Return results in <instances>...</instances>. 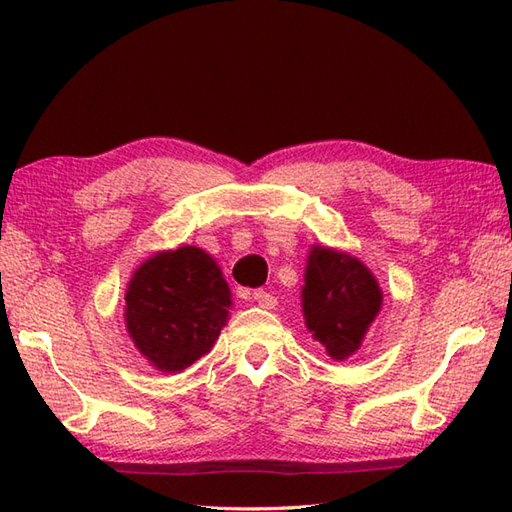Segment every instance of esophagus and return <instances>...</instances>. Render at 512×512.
<instances>
[{
	"label": "esophagus",
	"mask_w": 512,
	"mask_h": 512,
	"mask_svg": "<svg viewBox=\"0 0 512 512\" xmlns=\"http://www.w3.org/2000/svg\"><path fill=\"white\" fill-rule=\"evenodd\" d=\"M253 299L259 303V306L266 308V310L277 306V297H273V295H270V292H266V290H255V292H253Z\"/></svg>",
	"instance_id": "34e87169"
}]
</instances>
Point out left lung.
I'll use <instances>...</instances> for the list:
<instances>
[{
    "label": "left lung",
    "mask_w": 512,
    "mask_h": 512,
    "mask_svg": "<svg viewBox=\"0 0 512 512\" xmlns=\"http://www.w3.org/2000/svg\"><path fill=\"white\" fill-rule=\"evenodd\" d=\"M301 310L314 341L334 361H345L363 345L369 325L383 308V290L361 259L314 244L308 250Z\"/></svg>",
    "instance_id": "8db88e82"
}]
</instances>
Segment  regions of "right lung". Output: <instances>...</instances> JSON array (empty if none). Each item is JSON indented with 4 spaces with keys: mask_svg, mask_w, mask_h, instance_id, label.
<instances>
[{
    "mask_svg": "<svg viewBox=\"0 0 512 512\" xmlns=\"http://www.w3.org/2000/svg\"><path fill=\"white\" fill-rule=\"evenodd\" d=\"M231 306V288L206 250H160L129 279L125 328L151 367L178 374L211 352Z\"/></svg>",
    "mask_w": 512,
    "mask_h": 512,
    "instance_id": "add662e5",
    "label": "right lung"
}]
</instances>
